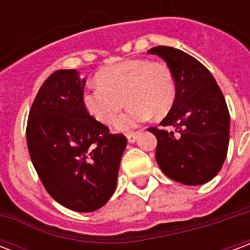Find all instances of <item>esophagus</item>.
I'll return each instance as SVG.
<instances>
[{"label": "esophagus", "instance_id": "1", "mask_svg": "<svg viewBox=\"0 0 250 250\" xmlns=\"http://www.w3.org/2000/svg\"><path fill=\"white\" fill-rule=\"evenodd\" d=\"M136 138H138V132H130V134H127V141L130 142V143H135Z\"/></svg>", "mask_w": 250, "mask_h": 250}]
</instances>
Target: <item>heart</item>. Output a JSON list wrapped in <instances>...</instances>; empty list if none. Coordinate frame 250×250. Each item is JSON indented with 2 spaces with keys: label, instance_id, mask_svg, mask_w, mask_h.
<instances>
[{
  "label": "heart",
  "instance_id": "heart-1",
  "mask_svg": "<svg viewBox=\"0 0 250 250\" xmlns=\"http://www.w3.org/2000/svg\"><path fill=\"white\" fill-rule=\"evenodd\" d=\"M175 98V79L165 62L134 59L99 72L96 85L83 92V105L96 120L112 125L125 102L130 105L116 122V128L128 131L151 115L166 116Z\"/></svg>",
  "mask_w": 250,
  "mask_h": 250
}]
</instances>
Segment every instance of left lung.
<instances>
[{"mask_svg": "<svg viewBox=\"0 0 250 250\" xmlns=\"http://www.w3.org/2000/svg\"><path fill=\"white\" fill-rule=\"evenodd\" d=\"M147 53L163 59L177 84L173 108L148 128L157 136L155 158L168 178L188 186L209 182L224 165L229 146L230 115L225 98L208 68L171 46H154Z\"/></svg>", "mask_w": 250, "mask_h": 250, "instance_id": "left-lung-1", "label": "left lung"}]
</instances>
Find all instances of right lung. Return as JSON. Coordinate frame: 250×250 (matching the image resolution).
<instances>
[{"label": "right lung", "instance_id": "1", "mask_svg": "<svg viewBox=\"0 0 250 250\" xmlns=\"http://www.w3.org/2000/svg\"><path fill=\"white\" fill-rule=\"evenodd\" d=\"M85 79L52 73L32 104L26 125L30 159L52 198L66 209L95 211L112 197L127 139L83 105Z\"/></svg>", "mask_w": 250, "mask_h": 250}]
</instances>
